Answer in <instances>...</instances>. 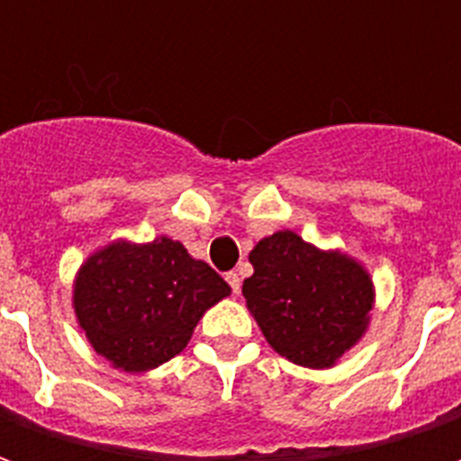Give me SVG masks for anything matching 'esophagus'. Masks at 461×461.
<instances>
[{
	"mask_svg": "<svg viewBox=\"0 0 461 461\" xmlns=\"http://www.w3.org/2000/svg\"><path fill=\"white\" fill-rule=\"evenodd\" d=\"M227 284H230L234 294H240L241 276H240V274H237V271H230V274H227Z\"/></svg>",
	"mask_w": 461,
	"mask_h": 461,
	"instance_id": "obj_1",
	"label": "esophagus"
}]
</instances>
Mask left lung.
Listing matches in <instances>:
<instances>
[{
    "label": "left lung",
    "mask_w": 461,
    "mask_h": 461,
    "mask_svg": "<svg viewBox=\"0 0 461 461\" xmlns=\"http://www.w3.org/2000/svg\"><path fill=\"white\" fill-rule=\"evenodd\" d=\"M249 261L254 274L241 294L279 356L303 367H330L366 333L373 281L350 257L276 231L251 249Z\"/></svg>",
    "instance_id": "8db88e82"
}]
</instances>
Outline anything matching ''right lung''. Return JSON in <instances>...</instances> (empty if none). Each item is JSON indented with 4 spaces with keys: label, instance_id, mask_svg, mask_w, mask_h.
<instances>
[{
    "label": "right lung",
    "instance_id": "obj_1",
    "mask_svg": "<svg viewBox=\"0 0 461 461\" xmlns=\"http://www.w3.org/2000/svg\"><path fill=\"white\" fill-rule=\"evenodd\" d=\"M230 286L180 241H115L86 261L74 289L78 326L98 356L142 373L180 353L202 313Z\"/></svg>",
    "mask_w": 461,
    "mask_h": 461
}]
</instances>
